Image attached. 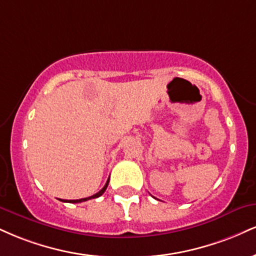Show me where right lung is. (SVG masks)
I'll use <instances>...</instances> for the list:
<instances>
[{"instance_id": "add662e5", "label": "right lung", "mask_w": 256, "mask_h": 256, "mask_svg": "<svg viewBox=\"0 0 256 256\" xmlns=\"http://www.w3.org/2000/svg\"><path fill=\"white\" fill-rule=\"evenodd\" d=\"M108 182H110V178H108V180H107V182L104 184V186L102 187V190H98V193H95L94 196H88V198H82V199H76V200H64V199H60V202H87V200H89V199L98 198V196L104 194V190H106L107 186H108Z\"/></svg>"}]
</instances>
